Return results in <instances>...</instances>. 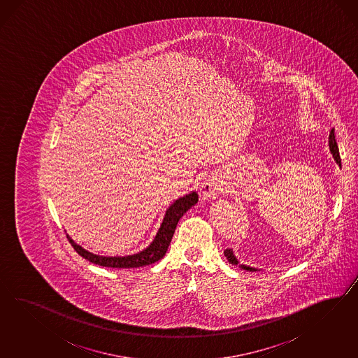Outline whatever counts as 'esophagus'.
<instances>
[{
	"label": "esophagus",
	"instance_id": "obj_1",
	"mask_svg": "<svg viewBox=\"0 0 358 358\" xmlns=\"http://www.w3.org/2000/svg\"><path fill=\"white\" fill-rule=\"evenodd\" d=\"M223 187H224L223 180L217 174H211V176H207L203 182L201 184V194L203 196V199L211 201L220 192H223Z\"/></svg>",
	"mask_w": 358,
	"mask_h": 358
}]
</instances>
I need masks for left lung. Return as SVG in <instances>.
I'll use <instances>...</instances> for the list:
<instances>
[{"label":"left lung","instance_id":"8db88e82","mask_svg":"<svg viewBox=\"0 0 358 358\" xmlns=\"http://www.w3.org/2000/svg\"><path fill=\"white\" fill-rule=\"evenodd\" d=\"M328 147H329V152H331V155L334 156V160H335L337 165L341 168V159H340V153H338V147H337L336 139H335V130H334V129H332L331 132H329V138H328ZM224 256L227 257V260L229 264H232V265H238V268H240V269H243V271H259V269H256V268H252V266H248V265H243V264H238L236 256L234 255V250H229V248L224 250Z\"/></svg>","mask_w":358,"mask_h":358}]
</instances>
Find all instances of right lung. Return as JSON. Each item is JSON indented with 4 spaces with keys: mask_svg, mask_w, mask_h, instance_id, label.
<instances>
[{
    "mask_svg": "<svg viewBox=\"0 0 358 358\" xmlns=\"http://www.w3.org/2000/svg\"><path fill=\"white\" fill-rule=\"evenodd\" d=\"M196 202H198V194L195 192H192L189 194L176 199L173 203L166 208L163 222L160 224L156 236L152 240L151 244L145 250L134 253V255L99 256V255H94L89 250H84L81 245L75 243L73 238H71L69 235H66V238L80 256H83L85 260L90 261L96 265L106 266V268H139V266L151 265L156 261L162 260L165 256L168 247L171 244V240L173 238L178 220L182 217L189 208L194 206Z\"/></svg>",
    "mask_w": 358,
    "mask_h": 358,
    "instance_id": "obj_1",
    "label": "right lung"
}]
</instances>
